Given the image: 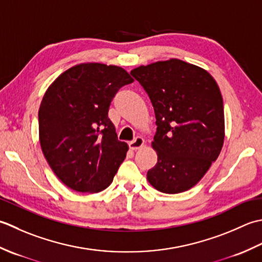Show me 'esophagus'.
Here are the masks:
<instances>
[{"instance_id": "obj_1", "label": "esophagus", "mask_w": 262, "mask_h": 262, "mask_svg": "<svg viewBox=\"0 0 262 262\" xmlns=\"http://www.w3.org/2000/svg\"><path fill=\"white\" fill-rule=\"evenodd\" d=\"M143 146H145V139L141 137H137L135 140L129 142V147L132 150H139V149H141Z\"/></svg>"}]
</instances>
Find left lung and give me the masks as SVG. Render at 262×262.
I'll use <instances>...</instances> for the list:
<instances>
[{
	"instance_id": "left-lung-1",
	"label": "left lung",
	"mask_w": 262,
	"mask_h": 262,
	"mask_svg": "<svg viewBox=\"0 0 262 262\" xmlns=\"http://www.w3.org/2000/svg\"><path fill=\"white\" fill-rule=\"evenodd\" d=\"M150 98L157 131L151 142L158 162L147 180L163 193L188 191L220 156L225 138L224 105L216 80L179 58L133 69Z\"/></svg>"
}]
</instances>
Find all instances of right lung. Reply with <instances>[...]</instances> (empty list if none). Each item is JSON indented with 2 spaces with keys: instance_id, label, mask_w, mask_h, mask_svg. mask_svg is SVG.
Wrapping results in <instances>:
<instances>
[{
  "instance_id": "obj_1",
  "label": "right lung",
  "mask_w": 262,
  "mask_h": 262,
  "mask_svg": "<svg viewBox=\"0 0 262 262\" xmlns=\"http://www.w3.org/2000/svg\"><path fill=\"white\" fill-rule=\"evenodd\" d=\"M131 82L123 68L87 62L68 69L47 88L38 112L39 142L68 188L97 193L113 182L129 146L117 139L108 107Z\"/></svg>"
}]
</instances>
